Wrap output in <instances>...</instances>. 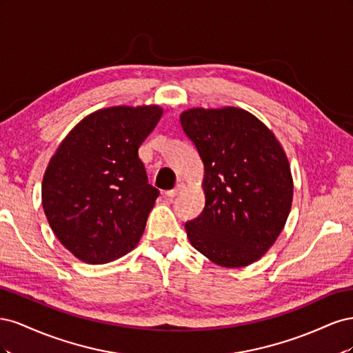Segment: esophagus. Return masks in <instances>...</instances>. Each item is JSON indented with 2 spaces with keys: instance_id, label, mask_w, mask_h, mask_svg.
<instances>
[{
  "instance_id": "34e87169",
  "label": "esophagus",
  "mask_w": 353,
  "mask_h": 353,
  "mask_svg": "<svg viewBox=\"0 0 353 353\" xmlns=\"http://www.w3.org/2000/svg\"><path fill=\"white\" fill-rule=\"evenodd\" d=\"M184 190V184H178L175 188H172V190H169V191H166V197H169V199H172V197H175V196H178L181 191Z\"/></svg>"
}]
</instances>
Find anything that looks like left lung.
<instances>
[{
	"instance_id": "1",
	"label": "left lung",
	"mask_w": 353,
	"mask_h": 353,
	"mask_svg": "<svg viewBox=\"0 0 353 353\" xmlns=\"http://www.w3.org/2000/svg\"><path fill=\"white\" fill-rule=\"evenodd\" d=\"M205 165V209L185 222L193 248L225 268L258 261L284 228L293 200L280 143L241 109H191L179 117Z\"/></svg>"
}]
</instances>
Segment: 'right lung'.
<instances>
[{"label":"right lung","mask_w":353,"mask_h":353,"mask_svg":"<svg viewBox=\"0 0 353 353\" xmlns=\"http://www.w3.org/2000/svg\"><path fill=\"white\" fill-rule=\"evenodd\" d=\"M162 117L157 105L103 109L63 140L42 181V208L65 248L105 263L140 241L159 190L148 184L138 148Z\"/></svg>","instance_id":"obj_1"}]
</instances>
